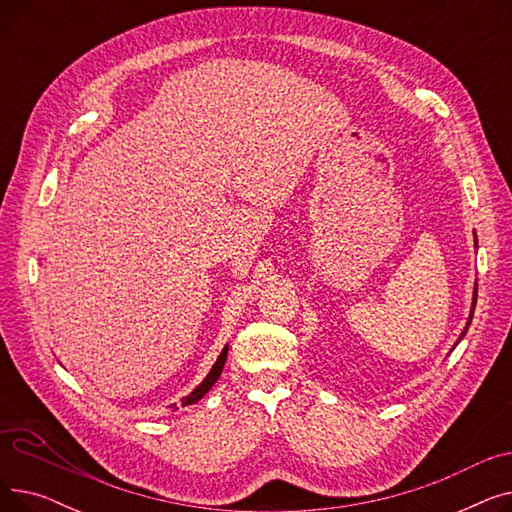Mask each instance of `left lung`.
<instances>
[{"label": "left lung", "mask_w": 512, "mask_h": 512, "mask_svg": "<svg viewBox=\"0 0 512 512\" xmlns=\"http://www.w3.org/2000/svg\"><path fill=\"white\" fill-rule=\"evenodd\" d=\"M473 238H475V249H477V236H475V232H473ZM475 303H477V282H475V288H473V303H471V311H469V319H467V324H465V330L461 332V336L459 338H456V342H454V346L456 344H459L461 340H463V336L467 334V330H469V326H471V319H473V311H475ZM452 346V348H454ZM452 348H450V351H452Z\"/></svg>", "instance_id": "obj_1"}]
</instances>
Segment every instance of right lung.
<instances>
[{"instance_id": "add662e5", "label": "right lung", "mask_w": 512, "mask_h": 512, "mask_svg": "<svg viewBox=\"0 0 512 512\" xmlns=\"http://www.w3.org/2000/svg\"><path fill=\"white\" fill-rule=\"evenodd\" d=\"M226 359H228V344L222 348V353H220L218 361L213 363V367H211L209 373L205 375V380H203L191 394H186V396L182 398V405H184V407H186V405H195V402H199V400L213 388V384L218 382V378L222 375V369H224Z\"/></svg>"}]
</instances>
